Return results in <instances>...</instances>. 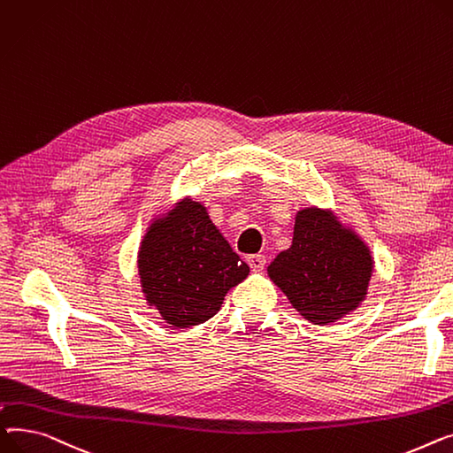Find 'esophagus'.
Here are the masks:
<instances>
[{"mask_svg":"<svg viewBox=\"0 0 453 453\" xmlns=\"http://www.w3.org/2000/svg\"><path fill=\"white\" fill-rule=\"evenodd\" d=\"M249 265H250V269L252 271H256V273H259V271H263L265 269V263H267V257H265L263 254H254V256H249Z\"/></svg>","mask_w":453,"mask_h":453,"instance_id":"1","label":"esophagus"}]
</instances>
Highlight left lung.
Listing matches in <instances>:
<instances>
[{"label": "left lung", "mask_w": 453, "mask_h": 453, "mask_svg": "<svg viewBox=\"0 0 453 453\" xmlns=\"http://www.w3.org/2000/svg\"><path fill=\"white\" fill-rule=\"evenodd\" d=\"M267 273L305 320L329 326L364 302L373 257L331 210L311 206L296 214L292 245Z\"/></svg>", "instance_id": "1"}]
</instances>
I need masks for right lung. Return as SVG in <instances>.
<instances>
[{
    "label": "right lung",
    "instance_id": "obj_1",
    "mask_svg": "<svg viewBox=\"0 0 453 453\" xmlns=\"http://www.w3.org/2000/svg\"><path fill=\"white\" fill-rule=\"evenodd\" d=\"M249 273L206 208L190 197L155 219L141 242L139 276L146 302L177 329L214 316L226 292Z\"/></svg>",
    "mask_w": 453,
    "mask_h": 453
}]
</instances>
